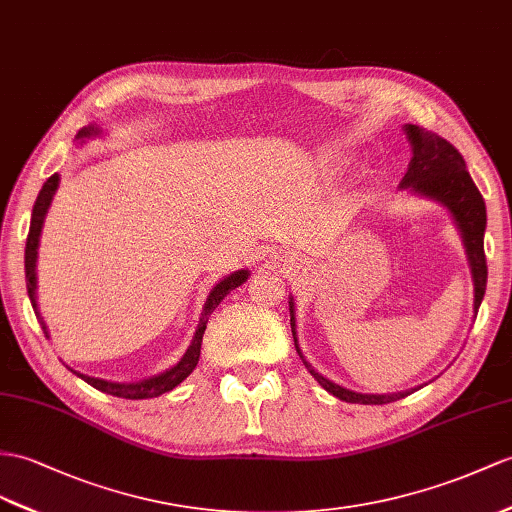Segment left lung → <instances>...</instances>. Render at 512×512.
Masks as SVG:
<instances>
[{
    "instance_id": "1",
    "label": "left lung",
    "mask_w": 512,
    "mask_h": 512,
    "mask_svg": "<svg viewBox=\"0 0 512 512\" xmlns=\"http://www.w3.org/2000/svg\"><path fill=\"white\" fill-rule=\"evenodd\" d=\"M406 134L410 139V145H413V160H410L408 171H406L404 180L400 182V186L402 189H410L415 193L434 197L436 202H441L452 210L458 228H460V232H463V241L467 247V258H469L471 273H473V286H476V302H473V308H476V313H478L484 291H486V256H484L486 206H484V199L478 191V186L473 184V180L469 176L463 156H460V152L450 141H445L443 136H439L432 130L410 126V123L406 126ZM291 330H293V339H295L293 304H291ZM295 350L299 352L297 339H295ZM299 356H302V352H299ZM304 365L310 373H313V378L323 386V389L332 393L334 397H339V400H343V402L389 404V402L402 400V397L408 395V393H395V395L354 393L350 389H343V386L323 378L321 373H317L306 363V360H304Z\"/></svg>"
}]
</instances>
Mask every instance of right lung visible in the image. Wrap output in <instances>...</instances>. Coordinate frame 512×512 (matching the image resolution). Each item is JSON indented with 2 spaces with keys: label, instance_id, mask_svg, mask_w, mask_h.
I'll use <instances>...</instances> for the list:
<instances>
[{
  "label": "right lung",
  "instance_id": "right-lung-1",
  "mask_svg": "<svg viewBox=\"0 0 512 512\" xmlns=\"http://www.w3.org/2000/svg\"><path fill=\"white\" fill-rule=\"evenodd\" d=\"M91 134H97L95 126L80 130L78 132V139H82V136H91ZM56 189H58V173H54V176L43 184L39 197H36L34 208H32V221H30L28 241H26V284H28V295H30L32 308H34L36 317H39V323H41L45 336H47V328H45V323H43V319L39 315V310H36V295H34V289H36V247H39V236H41V228H43V219H45L49 202H52ZM245 280H247V271H236V273H232V276L223 278L215 286V289L210 291L208 302L204 306L202 321H199V326L195 330V339H193L191 347H189V350H186V354L182 356V360H180L176 367H171L169 371L160 373V376L143 380V382H136V384H119V382H108V380L84 376V373H78V371H73V369L71 371L78 373V376L84 382H89L91 386H95L97 391L108 393V395H115V397H123V400H147V397H158L162 393L176 389V386L184 378H189V373L197 365L199 350H202V336H204V330H206L208 317L213 315V310L221 304V299L226 297L232 289H236V286H241Z\"/></svg>",
  "mask_w": 512,
  "mask_h": 512
}]
</instances>
